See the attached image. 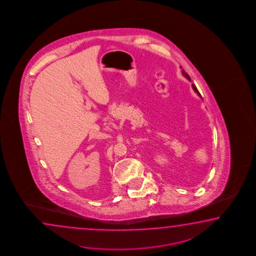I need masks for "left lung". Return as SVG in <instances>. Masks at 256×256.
<instances>
[{"label":"left lung","mask_w":256,"mask_h":256,"mask_svg":"<svg viewBox=\"0 0 256 256\" xmlns=\"http://www.w3.org/2000/svg\"><path fill=\"white\" fill-rule=\"evenodd\" d=\"M182 74L186 76V78H187L188 80H190V77H189V76H188V74H186V72H184V70H182ZM192 89L194 90V92H197V94H198V96H200V92H198V90H197V88H196V86H194V84H192Z\"/></svg>","instance_id":"obj_1"}]
</instances>
